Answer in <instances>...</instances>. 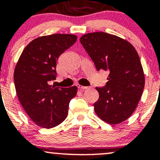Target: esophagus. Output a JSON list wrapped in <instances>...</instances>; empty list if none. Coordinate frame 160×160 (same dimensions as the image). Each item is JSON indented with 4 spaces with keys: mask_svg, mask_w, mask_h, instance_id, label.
I'll list each match as a JSON object with an SVG mask.
<instances>
[{
    "mask_svg": "<svg viewBox=\"0 0 160 160\" xmlns=\"http://www.w3.org/2000/svg\"><path fill=\"white\" fill-rule=\"evenodd\" d=\"M78 88L79 90L82 91V90H84V89H89V86H80V85H78Z\"/></svg>",
    "mask_w": 160,
    "mask_h": 160,
    "instance_id": "34e87169",
    "label": "esophagus"
}]
</instances>
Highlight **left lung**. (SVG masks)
I'll list each match as a JSON object with an SVG mask.
<instances>
[{
	"label": "left lung",
	"instance_id": "left-lung-1",
	"mask_svg": "<svg viewBox=\"0 0 160 160\" xmlns=\"http://www.w3.org/2000/svg\"><path fill=\"white\" fill-rule=\"evenodd\" d=\"M80 40L97 71L109 72L106 85L95 88L99 98L95 112L108 123L123 122L135 111L144 87L137 51L127 40L104 32L89 33Z\"/></svg>",
	"mask_w": 160,
	"mask_h": 160
}]
</instances>
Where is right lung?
I'll list each match as a JSON object with an SVG mask.
<instances>
[{
    "label": "right lung",
    "instance_id": "add662e5",
    "mask_svg": "<svg viewBox=\"0 0 160 160\" xmlns=\"http://www.w3.org/2000/svg\"><path fill=\"white\" fill-rule=\"evenodd\" d=\"M74 34H55L33 40L20 56L14 71V84L20 103L38 126L50 128L62 123L68 113L77 86L55 87L60 55L77 41Z\"/></svg>",
    "mask_w": 160,
    "mask_h": 160
}]
</instances>
